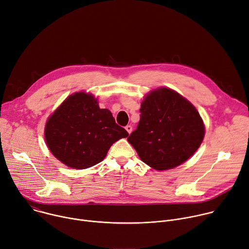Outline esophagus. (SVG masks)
Segmentation results:
<instances>
[{
  "instance_id": "34e87169",
  "label": "esophagus",
  "mask_w": 249,
  "mask_h": 249,
  "mask_svg": "<svg viewBox=\"0 0 249 249\" xmlns=\"http://www.w3.org/2000/svg\"><path fill=\"white\" fill-rule=\"evenodd\" d=\"M125 129H126V131H127L129 134H131V132H132V130H133V127H132V125H127V126L125 127Z\"/></svg>"
}]
</instances>
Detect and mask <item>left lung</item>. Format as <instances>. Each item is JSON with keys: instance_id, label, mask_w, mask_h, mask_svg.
Returning a JSON list of instances; mask_svg holds the SVG:
<instances>
[{"instance_id": "8db88e82", "label": "left lung", "mask_w": 249, "mask_h": 249, "mask_svg": "<svg viewBox=\"0 0 249 249\" xmlns=\"http://www.w3.org/2000/svg\"><path fill=\"white\" fill-rule=\"evenodd\" d=\"M137 129L128 137L140 159L157 170L186 161L200 147L205 126L186 98L167 88L147 94L141 103Z\"/></svg>"}]
</instances>
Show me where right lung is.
Masks as SVG:
<instances>
[{"instance_id":"obj_1","label":"right lung","mask_w":249,"mask_h":249,"mask_svg":"<svg viewBox=\"0 0 249 249\" xmlns=\"http://www.w3.org/2000/svg\"><path fill=\"white\" fill-rule=\"evenodd\" d=\"M128 132L108 109L85 91L68 96L46 122L44 136L53 156L69 167L85 169L104 160L116 141Z\"/></svg>"}]
</instances>
